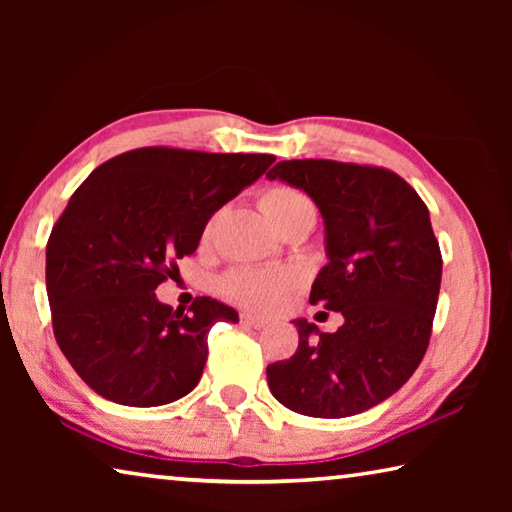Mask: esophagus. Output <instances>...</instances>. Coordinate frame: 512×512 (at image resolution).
Segmentation results:
<instances>
[{"label": "esophagus", "instance_id": "34e87169", "mask_svg": "<svg viewBox=\"0 0 512 512\" xmlns=\"http://www.w3.org/2000/svg\"><path fill=\"white\" fill-rule=\"evenodd\" d=\"M239 320H241V325H244V327H253V329H262V327H266V325H268L264 318L253 316V314H246V311H244V314L239 316Z\"/></svg>", "mask_w": 512, "mask_h": 512}]
</instances>
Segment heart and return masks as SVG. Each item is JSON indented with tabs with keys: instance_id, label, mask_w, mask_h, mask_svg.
<instances>
[{
	"instance_id": "b5f03b06",
	"label": "heart",
	"mask_w": 512,
	"mask_h": 512,
	"mask_svg": "<svg viewBox=\"0 0 512 512\" xmlns=\"http://www.w3.org/2000/svg\"><path fill=\"white\" fill-rule=\"evenodd\" d=\"M264 214L271 219L275 228L284 230L296 221H316V207L296 187L275 185L268 187L259 196ZM214 219L207 221L205 235H210ZM298 277L289 271H277V268H239L228 273L221 280V291L237 305L253 311H275L289 300L291 291L296 289Z\"/></svg>"
}]
</instances>
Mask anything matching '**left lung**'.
Returning <instances> with one entry per match:
<instances>
[{
	"mask_svg": "<svg viewBox=\"0 0 512 512\" xmlns=\"http://www.w3.org/2000/svg\"><path fill=\"white\" fill-rule=\"evenodd\" d=\"M266 178L318 205L329 262L309 302L345 318L334 334L293 320L298 350L266 368L271 393L311 418L368 411L409 381L431 339L443 257L427 205L404 178L370 164L282 160Z\"/></svg>",
	"mask_w": 512,
	"mask_h": 512,
	"instance_id": "left-lung-1",
	"label": "left lung"
}]
</instances>
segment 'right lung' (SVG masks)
Returning a JSON list of instances; mask_svg holds the SVG:
<instances>
[{"label":"right lung","instance_id":"add662e5","mask_svg":"<svg viewBox=\"0 0 512 512\" xmlns=\"http://www.w3.org/2000/svg\"><path fill=\"white\" fill-rule=\"evenodd\" d=\"M273 162L146 146L103 162L72 194L47 241V296L58 348L94 393L160 406L194 391L207 332L237 323V311L203 296L185 314L153 291L198 248L210 216Z\"/></svg>","mask_w":512,"mask_h":512}]
</instances>
